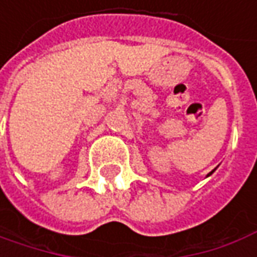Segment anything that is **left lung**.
<instances>
[{"instance_id":"left-lung-1","label":"left lung","mask_w":257,"mask_h":257,"mask_svg":"<svg viewBox=\"0 0 257 257\" xmlns=\"http://www.w3.org/2000/svg\"><path fill=\"white\" fill-rule=\"evenodd\" d=\"M213 172H214V171H213ZM213 172H210V173H208V175H211V173H213Z\"/></svg>"}]
</instances>
